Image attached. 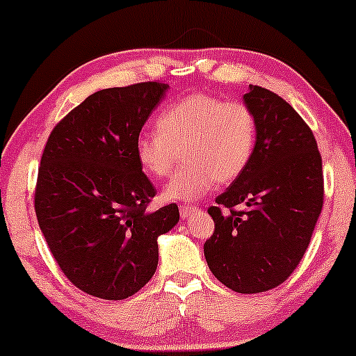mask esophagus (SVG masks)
Here are the masks:
<instances>
[{"instance_id":"1","label":"esophagus","mask_w":356,"mask_h":356,"mask_svg":"<svg viewBox=\"0 0 356 356\" xmlns=\"http://www.w3.org/2000/svg\"><path fill=\"white\" fill-rule=\"evenodd\" d=\"M197 211H199V209L194 207V205H182V207H181V217H182V219H189V217L194 216Z\"/></svg>"}]
</instances>
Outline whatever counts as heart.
<instances>
[{
  "label": "heart",
  "instance_id": "1",
  "mask_svg": "<svg viewBox=\"0 0 356 356\" xmlns=\"http://www.w3.org/2000/svg\"><path fill=\"white\" fill-rule=\"evenodd\" d=\"M257 144V118L242 101L197 92L175 101L159 114L156 132L136 139L134 154L145 174L164 179L182 154L184 167L164 195L194 202L217 182L235 181L250 164Z\"/></svg>",
  "mask_w": 356,
  "mask_h": 356
}]
</instances>
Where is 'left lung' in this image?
Masks as SVG:
<instances>
[{
  "instance_id": "obj_1",
  "label": "left lung",
  "mask_w": 356,
  "mask_h": 356,
  "mask_svg": "<svg viewBox=\"0 0 356 356\" xmlns=\"http://www.w3.org/2000/svg\"><path fill=\"white\" fill-rule=\"evenodd\" d=\"M243 101L257 118L255 151L209 207L216 230L204 255L230 290L260 293L284 284L310 243L323 207L322 156L314 132L278 94L250 84Z\"/></svg>"
}]
</instances>
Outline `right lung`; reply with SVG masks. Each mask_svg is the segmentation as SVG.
<instances>
[{"instance_id": "add662e5", "label": "right lung", "mask_w": 356, "mask_h": 356, "mask_svg": "<svg viewBox=\"0 0 356 356\" xmlns=\"http://www.w3.org/2000/svg\"><path fill=\"white\" fill-rule=\"evenodd\" d=\"M169 84L137 83L91 94L54 126L34 191L38 224L72 285L122 300L151 280L157 237L179 222L169 204L149 212L156 187L134 144Z\"/></svg>"}]
</instances>
